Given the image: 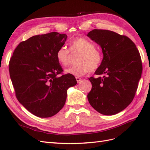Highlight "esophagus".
<instances>
[{
    "label": "esophagus",
    "mask_w": 150,
    "mask_h": 150,
    "mask_svg": "<svg viewBox=\"0 0 150 150\" xmlns=\"http://www.w3.org/2000/svg\"><path fill=\"white\" fill-rule=\"evenodd\" d=\"M76 81H77V82L79 83V82H80V81H81V78H80L79 77H76Z\"/></svg>",
    "instance_id": "obj_1"
}]
</instances>
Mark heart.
I'll list each match as a JSON object with an SVG mask.
<instances>
[{
  "label": "heart",
  "mask_w": 150,
  "mask_h": 150,
  "mask_svg": "<svg viewBox=\"0 0 150 150\" xmlns=\"http://www.w3.org/2000/svg\"><path fill=\"white\" fill-rule=\"evenodd\" d=\"M69 49L62 46L58 49L56 57L58 62L63 66L69 64L70 51L79 53L76 59L77 64L72 65L65 70L67 74L81 76L89 71H95L101 66L103 55L94 44L84 38H77L69 44Z\"/></svg>",
  "instance_id": "heart-1"
}]
</instances>
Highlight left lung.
<instances>
[{
    "label": "left lung",
    "mask_w": 150,
    "mask_h": 150,
    "mask_svg": "<svg viewBox=\"0 0 150 150\" xmlns=\"http://www.w3.org/2000/svg\"><path fill=\"white\" fill-rule=\"evenodd\" d=\"M88 36L98 44L103 53V62L89 78L92 88L88 94L89 104L104 115H116L132 102L142 76V58L128 37L113 31L94 29Z\"/></svg>",
    "instance_id": "obj_1"
}]
</instances>
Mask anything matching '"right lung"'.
<instances>
[{
    "mask_svg": "<svg viewBox=\"0 0 150 150\" xmlns=\"http://www.w3.org/2000/svg\"><path fill=\"white\" fill-rule=\"evenodd\" d=\"M66 39V34L56 32L33 36L19 44L10 59L16 96L36 116L56 115L64 106L67 89L77 84L73 75L62 74L56 57Z\"/></svg>",
    "mask_w": 150,
    "mask_h": 150,
    "instance_id": "1",
    "label": "right lung"
}]
</instances>
